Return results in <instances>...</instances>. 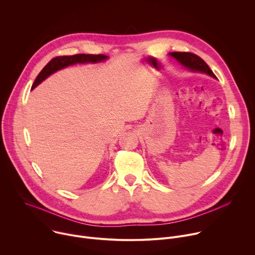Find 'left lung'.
<instances>
[{"label": "left lung", "instance_id": "1", "mask_svg": "<svg viewBox=\"0 0 255 255\" xmlns=\"http://www.w3.org/2000/svg\"><path fill=\"white\" fill-rule=\"evenodd\" d=\"M168 54L188 70L193 72H201V74H206L214 79H217L209 65L198 55L191 52H169Z\"/></svg>", "mask_w": 255, "mask_h": 255}]
</instances>
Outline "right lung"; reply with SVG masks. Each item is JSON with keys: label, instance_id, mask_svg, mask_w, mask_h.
<instances>
[{"label": "right lung", "instance_id": "obj_1", "mask_svg": "<svg viewBox=\"0 0 255 255\" xmlns=\"http://www.w3.org/2000/svg\"><path fill=\"white\" fill-rule=\"evenodd\" d=\"M109 57L104 54H75L69 56H57L52 58L39 72V75L34 81L31 90H34L39 84L45 81L49 76H51L57 70L65 68L69 65H74L78 63H98L107 60Z\"/></svg>", "mask_w": 255, "mask_h": 255}]
</instances>
